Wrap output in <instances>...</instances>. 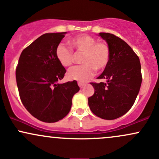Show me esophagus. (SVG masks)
Masks as SVG:
<instances>
[{"mask_svg": "<svg viewBox=\"0 0 159 159\" xmlns=\"http://www.w3.org/2000/svg\"><path fill=\"white\" fill-rule=\"evenodd\" d=\"M78 86H79L81 88H83L84 87L85 85H86L84 83H82V82H78Z\"/></svg>", "mask_w": 159, "mask_h": 159, "instance_id": "1", "label": "esophagus"}]
</instances>
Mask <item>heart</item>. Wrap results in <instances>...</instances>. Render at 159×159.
Masks as SVG:
<instances>
[{
	"label": "heart",
	"mask_w": 159,
	"mask_h": 159,
	"mask_svg": "<svg viewBox=\"0 0 159 159\" xmlns=\"http://www.w3.org/2000/svg\"><path fill=\"white\" fill-rule=\"evenodd\" d=\"M69 43L77 53H84V65L75 66L68 71L70 80L86 82L94 75L96 69L103 70L110 61V49L107 43L97 42V39L90 35L81 34L69 41ZM56 57L64 67L71 66L74 62V54L71 49L64 44H59L56 49Z\"/></svg>",
	"instance_id": "1"
}]
</instances>
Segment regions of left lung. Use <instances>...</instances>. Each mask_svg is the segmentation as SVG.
Here are the masks:
<instances>
[{"label": "left lung", "instance_id": "8db88e82", "mask_svg": "<svg viewBox=\"0 0 159 159\" xmlns=\"http://www.w3.org/2000/svg\"><path fill=\"white\" fill-rule=\"evenodd\" d=\"M110 49L109 65L98 78L106 82L90 83L94 93L88 105L94 115L102 119L113 120L127 113L134 105L141 83L139 57L125 41L110 33H99Z\"/></svg>", "mask_w": 159, "mask_h": 159}]
</instances>
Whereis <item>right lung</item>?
I'll return each mask as SVG.
<instances>
[{"mask_svg":"<svg viewBox=\"0 0 159 159\" xmlns=\"http://www.w3.org/2000/svg\"><path fill=\"white\" fill-rule=\"evenodd\" d=\"M66 33L40 36L22 50L16 70L22 104L43 122H57L67 116L73 96L80 90L76 81L58 83L66 71L57 59L56 49Z\"/></svg>","mask_w":159,"mask_h":159,"instance_id":"add662e5","label":"right lung"}]
</instances>
